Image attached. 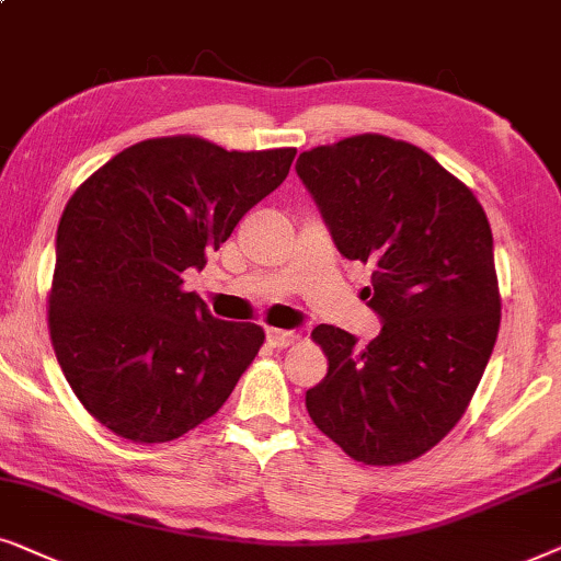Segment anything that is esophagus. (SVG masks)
Listing matches in <instances>:
<instances>
[{
    "label": "esophagus",
    "mask_w": 561,
    "mask_h": 561,
    "mask_svg": "<svg viewBox=\"0 0 561 561\" xmlns=\"http://www.w3.org/2000/svg\"><path fill=\"white\" fill-rule=\"evenodd\" d=\"M266 341H268V346H272V348H287L297 341V333L295 331H282V328H268Z\"/></svg>",
    "instance_id": "1"
}]
</instances>
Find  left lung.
<instances>
[{
    "mask_svg": "<svg viewBox=\"0 0 561 561\" xmlns=\"http://www.w3.org/2000/svg\"><path fill=\"white\" fill-rule=\"evenodd\" d=\"M295 169L343 256L375 266L362 297L382 318L362 348L335 325L312 331L328 375L305 405L351 459L405 465L459 423L495 346L488 215L423 148L379 133L310 148Z\"/></svg>",
    "mask_w": 561,
    "mask_h": 561,
    "instance_id": "left-lung-1",
    "label": "left lung"
}]
</instances>
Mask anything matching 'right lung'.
Segmentation results:
<instances>
[{"label":"right lung","mask_w":561,"mask_h":561,"mask_svg":"<svg viewBox=\"0 0 561 561\" xmlns=\"http://www.w3.org/2000/svg\"><path fill=\"white\" fill-rule=\"evenodd\" d=\"M295 148L226 151L148 138L94 171L58 222L48 328L81 405L133 444H167L213 417L264 328L210 316L182 274L285 182Z\"/></svg>","instance_id":"obj_1"}]
</instances>
